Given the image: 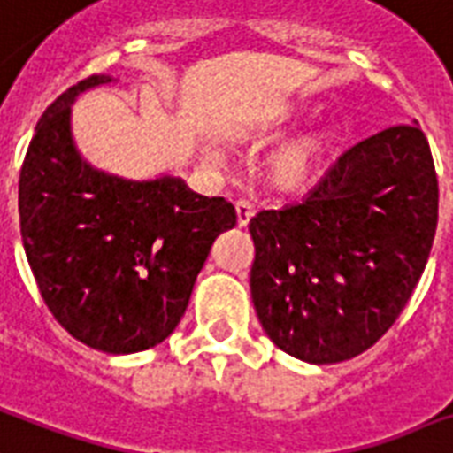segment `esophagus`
<instances>
[{
	"label": "esophagus",
	"instance_id": "esophagus-1",
	"mask_svg": "<svg viewBox=\"0 0 453 453\" xmlns=\"http://www.w3.org/2000/svg\"><path fill=\"white\" fill-rule=\"evenodd\" d=\"M234 211H237V226H240V227L250 226L251 216H254V206H251L247 199H240V202H234Z\"/></svg>",
	"mask_w": 453,
	"mask_h": 453
}]
</instances>
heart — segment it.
<instances>
[{"instance_id":"obj_1","label":"heart","mask_w":453,"mask_h":453,"mask_svg":"<svg viewBox=\"0 0 453 453\" xmlns=\"http://www.w3.org/2000/svg\"><path fill=\"white\" fill-rule=\"evenodd\" d=\"M327 134H303L282 147L271 161V182L278 189H296L306 185L319 171L323 154L327 151Z\"/></svg>"}]
</instances>
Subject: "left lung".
Wrapping results in <instances>:
<instances>
[{"label": "left lung", "mask_w": 453, "mask_h": 453, "mask_svg": "<svg viewBox=\"0 0 453 453\" xmlns=\"http://www.w3.org/2000/svg\"><path fill=\"white\" fill-rule=\"evenodd\" d=\"M437 202L427 137L392 126L344 151L303 202L257 213L250 288L273 344L319 365L371 349L426 271Z\"/></svg>", "instance_id": "1"}]
</instances>
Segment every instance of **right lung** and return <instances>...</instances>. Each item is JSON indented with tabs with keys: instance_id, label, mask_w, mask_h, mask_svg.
I'll return each instance as SVG.
<instances>
[{
	"instance_id": "obj_1",
	"label": "right lung",
	"mask_w": 453,
	"mask_h": 453,
	"mask_svg": "<svg viewBox=\"0 0 453 453\" xmlns=\"http://www.w3.org/2000/svg\"><path fill=\"white\" fill-rule=\"evenodd\" d=\"M111 81L89 75L42 113L20 168V237L51 316L92 349L134 354L178 327L211 244L237 216L182 178L126 180L81 157L71 104Z\"/></svg>"
}]
</instances>
